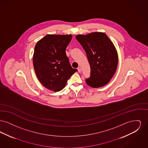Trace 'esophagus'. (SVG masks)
<instances>
[{"label": "esophagus", "mask_w": 148, "mask_h": 148, "mask_svg": "<svg viewBox=\"0 0 148 148\" xmlns=\"http://www.w3.org/2000/svg\"><path fill=\"white\" fill-rule=\"evenodd\" d=\"M77 71H78V72H79V73L81 72L82 70H81V68H80V67H78V68H77Z\"/></svg>", "instance_id": "1"}]
</instances>
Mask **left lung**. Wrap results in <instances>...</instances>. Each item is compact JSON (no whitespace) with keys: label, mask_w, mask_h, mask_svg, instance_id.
I'll use <instances>...</instances> for the list:
<instances>
[{"label":"left lung","mask_w":148,"mask_h":148,"mask_svg":"<svg viewBox=\"0 0 148 148\" xmlns=\"http://www.w3.org/2000/svg\"><path fill=\"white\" fill-rule=\"evenodd\" d=\"M75 38L85 51L90 66V77L86 79V84L94 88L107 84L118 63L117 51L113 42L102 32L79 34Z\"/></svg>","instance_id":"8db88e82"}]
</instances>
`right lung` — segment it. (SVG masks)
Returning a JSON list of instances; mask_svg holds the SVG:
<instances>
[{
    "mask_svg": "<svg viewBox=\"0 0 148 148\" xmlns=\"http://www.w3.org/2000/svg\"><path fill=\"white\" fill-rule=\"evenodd\" d=\"M72 35H45L36 42L33 54L36 75L47 89L59 92L77 69L72 68L65 50Z\"/></svg>",
    "mask_w": 148,
    "mask_h": 148,
    "instance_id": "right-lung-1",
    "label": "right lung"
}]
</instances>
